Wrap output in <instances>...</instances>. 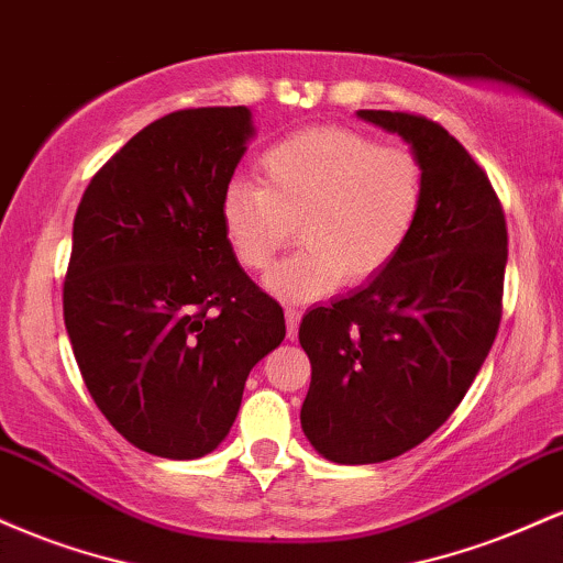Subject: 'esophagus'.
I'll return each mask as SVG.
<instances>
[{
    "mask_svg": "<svg viewBox=\"0 0 563 563\" xmlns=\"http://www.w3.org/2000/svg\"><path fill=\"white\" fill-rule=\"evenodd\" d=\"M299 322H301V312L299 309H286V335L290 341L296 339V335H299Z\"/></svg>",
    "mask_w": 563,
    "mask_h": 563,
    "instance_id": "esophagus-1",
    "label": "esophagus"
}]
</instances>
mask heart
<instances>
[{
  "label": "heart",
  "instance_id": "b5f03b06",
  "mask_svg": "<svg viewBox=\"0 0 563 563\" xmlns=\"http://www.w3.org/2000/svg\"><path fill=\"white\" fill-rule=\"evenodd\" d=\"M262 187L232 179L219 200L224 238L245 269L267 273L294 241L303 249L267 277L277 299L312 301L363 286L402 254L423 209V166L402 147L344 126L303 129L260 161Z\"/></svg>",
  "mask_w": 563,
  "mask_h": 563
}]
</instances>
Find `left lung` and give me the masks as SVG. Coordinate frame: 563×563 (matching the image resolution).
Segmentation results:
<instances>
[{
  "instance_id": "1",
  "label": "left lung",
  "mask_w": 563,
  "mask_h": 563,
  "mask_svg": "<svg viewBox=\"0 0 563 563\" xmlns=\"http://www.w3.org/2000/svg\"><path fill=\"white\" fill-rule=\"evenodd\" d=\"M357 115L412 147L426 196L402 254L301 320L303 437L344 466L391 461L448 421L493 349L508 262L500 200L448 129L416 113Z\"/></svg>"
}]
</instances>
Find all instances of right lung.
I'll return each instance as SVG.
<instances>
[{
	"label": "right lung",
	"instance_id": "obj_1",
	"mask_svg": "<svg viewBox=\"0 0 563 563\" xmlns=\"http://www.w3.org/2000/svg\"><path fill=\"white\" fill-rule=\"evenodd\" d=\"M251 137L245 106L174 111L134 134L76 209L70 346L102 416L151 455L217 450L251 367L286 339L283 307L243 273L219 219Z\"/></svg>",
	"mask_w": 563,
	"mask_h": 563
}]
</instances>
